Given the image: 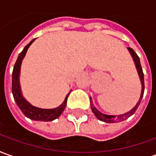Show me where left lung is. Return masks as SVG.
Segmentation results:
<instances>
[{
	"mask_svg": "<svg viewBox=\"0 0 156 156\" xmlns=\"http://www.w3.org/2000/svg\"><path fill=\"white\" fill-rule=\"evenodd\" d=\"M128 50L130 53L131 57L134 60V65H135V68H136V70H137L138 75H139V78H140V80L141 83V93H140V99L138 103L135 105L134 108L130 109L129 111L125 113V114H122V115H105V114H103L101 112L98 110L96 107H95L94 104H93V100H92V98L90 97V105H91V109L93 113L94 114V115L97 117L98 119H99L100 121H103V122H105V123H108V124H112V123H118V122H121V121H124L125 119H127L128 118L130 117L131 115H133L136 111V109L139 107V105L140 104L141 100H142V98H143V95H144V73H143V70H142V68H141L140 65V58L138 57V55L135 53V51L130 48H128Z\"/></svg>",
	"mask_w": 156,
	"mask_h": 156,
	"instance_id": "1",
	"label": "left lung"
}]
</instances>
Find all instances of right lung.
Segmentation results:
<instances>
[{
    "label": "right lung",
    "mask_w": 156,
    "mask_h": 156,
    "mask_svg": "<svg viewBox=\"0 0 156 156\" xmlns=\"http://www.w3.org/2000/svg\"><path fill=\"white\" fill-rule=\"evenodd\" d=\"M35 40L36 38L33 39L32 41H30L28 44L26 46L25 48H23V50L19 54L17 60L14 65V68H13V72H12V94H13V97H14L16 105L26 117L29 118L30 119H32V120L43 121V122L52 121L56 119H58L62 115V113L64 111L66 105H67L68 97L71 91L69 92L67 96L65 97L64 101L62 103V105L54 108H37V107H35V106L31 105L24 98V96L22 93L21 85H20L21 66H22L23 58H25L27 49Z\"/></svg>",
    "instance_id": "obj_1"
}]
</instances>
